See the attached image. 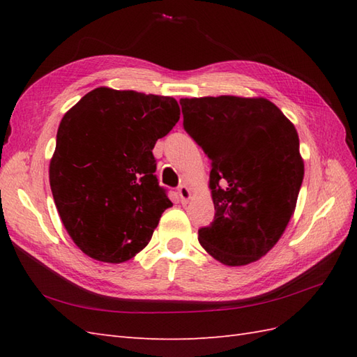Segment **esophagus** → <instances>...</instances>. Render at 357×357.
I'll return each mask as SVG.
<instances>
[{
	"instance_id": "obj_1",
	"label": "esophagus",
	"mask_w": 357,
	"mask_h": 357,
	"mask_svg": "<svg viewBox=\"0 0 357 357\" xmlns=\"http://www.w3.org/2000/svg\"><path fill=\"white\" fill-rule=\"evenodd\" d=\"M178 195L181 198V202L185 204L188 199H190V190H188L187 185H179L178 187Z\"/></svg>"
}]
</instances>
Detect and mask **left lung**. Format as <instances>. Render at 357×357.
<instances>
[{
  "mask_svg": "<svg viewBox=\"0 0 357 357\" xmlns=\"http://www.w3.org/2000/svg\"><path fill=\"white\" fill-rule=\"evenodd\" d=\"M184 130L211 161L213 222L201 227V245L225 265L267 255L298 201L304 179L299 136L264 98H184Z\"/></svg>",
  "mask_w": 357,
  "mask_h": 357,
  "instance_id": "obj_1",
  "label": "left lung"
}]
</instances>
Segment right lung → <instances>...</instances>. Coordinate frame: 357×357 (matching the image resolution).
I'll return each instance as SVG.
<instances>
[{"label":"right lung","instance_id":"add662e5","mask_svg":"<svg viewBox=\"0 0 357 357\" xmlns=\"http://www.w3.org/2000/svg\"><path fill=\"white\" fill-rule=\"evenodd\" d=\"M179 119L170 96L98 87L66 113L50 161V188L75 244L119 264L149 244L172 207L153 147Z\"/></svg>","mask_w":357,"mask_h":357}]
</instances>
